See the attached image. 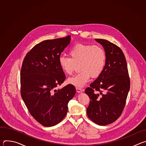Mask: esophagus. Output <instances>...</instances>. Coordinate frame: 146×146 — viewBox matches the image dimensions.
Wrapping results in <instances>:
<instances>
[{
    "label": "esophagus",
    "mask_w": 146,
    "mask_h": 146,
    "mask_svg": "<svg viewBox=\"0 0 146 146\" xmlns=\"http://www.w3.org/2000/svg\"><path fill=\"white\" fill-rule=\"evenodd\" d=\"M76 91H77L78 93H81V92H83V90H82V89L80 88H76Z\"/></svg>",
    "instance_id": "obj_1"
}]
</instances>
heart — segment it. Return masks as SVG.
I'll list each match as a JSON object with an SVG mask.
<instances>
[{
    "mask_svg": "<svg viewBox=\"0 0 146 146\" xmlns=\"http://www.w3.org/2000/svg\"><path fill=\"white\" fill-rule=\"evenodd\" d=\"M70 58L60 56L59 66L65 74H72L79 65L81 71L76 75L68 78V82L76 87L84 86L91 76L99 77L105 69L106 63V53L99 46L78 43L69 51Z\"/></svg>",
    "mask_w": 146,
    "mask_h": 146,
    "instance_id": "heart-1",
    "label": "heart"
}]
</instances>
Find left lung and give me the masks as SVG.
Returning a JSON list of instances; mask_svg holds the SVG:
<instances>
[{"mask_svg": "<svg viewBox=\"0 0 146 146\" xmlns=\"http://www.w3.org/2000/svg\"><path fill=\"white\" fill-rule=\"evenodd\" d=\"M95 40L103 47L107 58L102 73L85 90L90 99L87 114L94 122L104 126L116 121L122 114L130 89V80L121 49L108 40Z\"/></svg>", "mask_w": 146, "mask_h": 146, "instance_id": "left-lung-1", "label": "left lung"}]
</instances>
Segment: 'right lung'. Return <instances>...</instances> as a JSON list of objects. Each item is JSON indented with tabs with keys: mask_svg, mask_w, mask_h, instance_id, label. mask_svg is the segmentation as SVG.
<instances>
[{
	"mask_svg": "<svg viewBox=\"0 0 146 146\" xmlns=\"http://www.w3.org/2000/svg\"><path fill=\"white\" fill-rule=\"evenodd\" d=\"M70 39L69 35L41 41L27 53L22 65L21 95L30 114L44 127L54 126L65 117L76 94L72 84L56 90L66 78L59 58Z\"/></svg>",
	"mask_w": 146,
	"mask_h": 146,
	"instance_id": "obj_1",
	"label": "right lung"
}]
</instances>
